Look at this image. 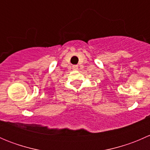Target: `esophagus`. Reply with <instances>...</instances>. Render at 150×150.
Instances as JSON below:
<instances>
[{
  "mask_svg": "<svg viewBox=\"0 0 150 150\" xmlns=\"http://www.w3.org/2000/svg\"><path fill=\"white\" fill-rule=\"evenodd\" d=\"M78 69V65H73V66H72V69H74V70H77Z\"/></svg>",
  "mask_w": 150,
  "mask_h": 150,
  "instance_id": "esophagus-1",
  "label": "esophagus"
}]
</instances>
